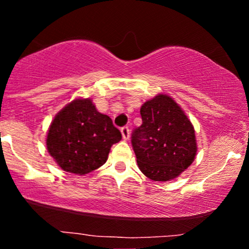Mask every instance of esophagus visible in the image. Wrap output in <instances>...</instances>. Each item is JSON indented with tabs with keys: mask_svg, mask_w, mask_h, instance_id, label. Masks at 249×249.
Segmentation results:
<instances>
[{
	"mask_svg": "<svg viewBox=\"0 0 249 249\" xmlns=\"http://www.w3.org/2000/svg\"><path fill=\"white\" fill-rule=\"evenodd\" d=\"M121 131H122L123 139H124V141H127V139L130 138V128H128V126H123L121 128Z\"/></svg>",
	"mask_w": 249,
	"mask_h": 249,
	"instance_id": "1",
	"label": "esophagus"
}]
</instances>
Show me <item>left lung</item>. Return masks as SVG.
<instances>
[{
	"instance_id": "1",
	"label": "left lung",
	"mask_w": 249,
	"mask_h": 249,
	"mask_svg": "<svg viewBox=\"0 0 249 249\" xmlns=\"http://www.w3.org/2000/svg\"><path fill=\"white\" fill-rule=\"evenodd\" d=\"M141 115L142 124L134 128L131 136L139 170L154 181L177 178L196 158L192 123L166 95L145 102Z\"/></svg>"
}]
</instances>
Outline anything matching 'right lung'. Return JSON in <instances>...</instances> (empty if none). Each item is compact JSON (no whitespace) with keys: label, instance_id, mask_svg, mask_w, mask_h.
Instances as JSON below:
<instances>
[{"label":"right lung","instance_id":"1","mask_svg":"<svg viewBox=\"0 0 249 249\" xmlns=\"http://www.w3.org/2000/svg\"><path fill=\"white\" fill-rule=\"evenodd\" d=\"M122 139L111 118L98 112L91 99H75L51 123L47 148L65 172L83 176L107 160L113 144Z\"/></svg>","mask_w":249,"mask_h":249}]
</instances>
